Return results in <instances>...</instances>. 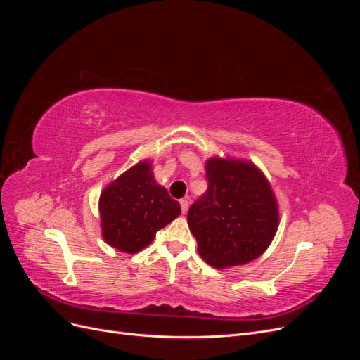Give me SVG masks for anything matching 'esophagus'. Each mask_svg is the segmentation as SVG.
Returning <instances> with one entry per match:
<instances>
[{
  "instance_id": "obj_1",
  "label": "esophagus",
  "mask_w": 360,
  "mask_h": 360,
  "mask_svg": "<svg viewBox=\"0 0 360 360\" xmlns=\"http://www.w3.org/2000/svg\"><path fill=\"white\" fill-rule=\"evenodd\" d=\"M180 207H181V212H183V213H186V212H188V209H189V201H188L186 198L180 200Z\"/></svg>"
}]
</instances>
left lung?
<instances>
[{
  "label": "left lung",
  "instance_id": "8db88e82",
  "mask_svg": "<svg viewBox=\"0 0 360 360\" xmlns=\"http://www.w3.org/2000/svg\"><path fill=\"white\" fill-rule=\"evenodd\" d=\"M209 188L188 212L198 252L212 267L246 264L269 248L278 230V202L254 163L212 158L205 163Z\"/></svg>",
  "mask_w": 360,
  "mask_h": 360
}]
</instances>
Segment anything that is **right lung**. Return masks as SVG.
<instances>
[{"label": "right lung", "mask_w": 360, "mask_h": 360, "mask_svg": "<svg viewBox=\"0 0 360 360\" xmlns=\"http://www.w3.org/2000/svg\"><path fill=\"white\" fill-rule=\"evenodd\" d=\"M99 212L105 242L135 254L153 242L156 233L176 219L181 209L156 183L150 160H143L103 189Z\"/></svg>", "instance_id": "add662e5"}]
</instances>
